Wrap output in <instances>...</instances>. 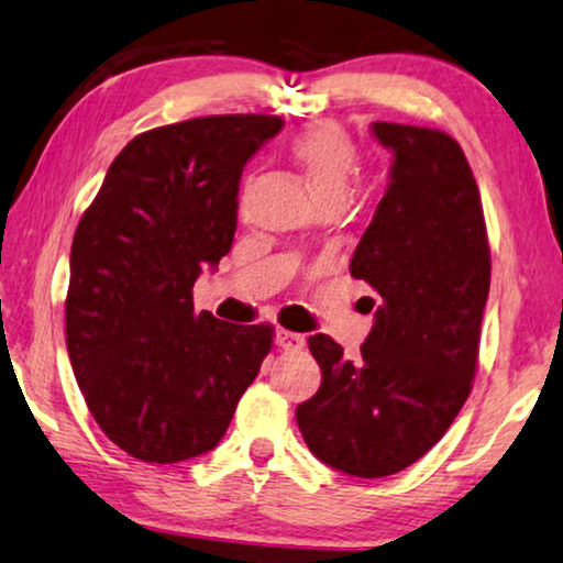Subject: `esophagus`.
<instances>
[{"mask_svg": "<svg viewBox=\"0 0 563 563\" xmlns=\"http://www.w3.org/2000/svg\"><path fill=\"white\" fill-rule=\"evenodd\" d=\"M274 342L276 345H279L282 350H301L305 347V335H299V332H289V330H276V335H274Z\"/></svg>", "mask_w": 563, "mask_h": 563, "instance_id": "1", "label": "esophagus"}]
</instances>
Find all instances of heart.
Listing matches in <instances>:
<instances>
[{
  "label": "heart",
  "mask_w": 563,
  "mask_h": 563,
  "mask_svg": "<svg viewBox=\"0 0 563 563\" xmlns=\"http://www.w3.org/2000/svg\"><path fill=\"white\" fill-rule=\"evenodd\" d=\"M295 165L305 173L317 200L342 198L357 169V150L338 124H312L287 144Z\"/></svg>",
  "instance_id": "obj_1"
}]
</instances>
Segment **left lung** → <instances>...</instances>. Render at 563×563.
<instances>
[{
    "mask_svg": "<svg viewBox=\"0 0 563 563\" xmlns=\"http://www.w3.org/2000/svg\"><path fill=\"white\" fill-rule=\"evenodd\" d=\"M371 132L394 162L350 274L380 305L355 361L322 332L309 338L322 383L297 406L309 452L365 479L409 467L452 427L490 291L483 202L462 146L423 126L373 121Z\"/></svg>",
    "mask_w": 563,
    "mask_h": 563,
    "instance_id": "left-lung-1",
    "label": "left lung"
}]
</instances>
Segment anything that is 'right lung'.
Segmentation results:
<instances>
[{"label": "right lung", "instance_id": "1", "mask_svg": "<svg viewBox=\"0 0 563 563\" xmlns=\"http://www.w3.org/2000/svg\"><path fill=\"white\" fill-rule=\"evenodd\" d=\"M282 126L239 113L134 136L76 228L70 365L96 423L136 460L213 450L272 350L268 324L195 314L192 284L231 251L243 167Z\"/></svg>", "mask_w": 563, "mask_h": 563}]
</instances>
